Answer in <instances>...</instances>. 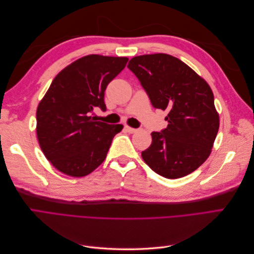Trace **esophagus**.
<instances>
[{"instance_id": "34e87169", "label": "esophagus", "mask_w": 254, "mask_h": 254, "mask_svg": "<svg viewBox=\"0 0 254 254\" xmlns=\"http://www.w3.org/2000/svg\"><path fill=\"white\" fill-rule=\"evenodd\" d=\"M125 130H126L127 132H129V133H134V132H136V129L131 128V127H129V126H125Z\"/></svg>"}]
</instances>
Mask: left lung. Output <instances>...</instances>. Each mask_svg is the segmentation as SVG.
I'll return each mask as SVG.
<instances>
[{"mask_svg": "<svg viewBox=\"0 0 254 254\" xmlns=\"http://www.w3.org/2000/svg\"><path fill=\"white\" fill-rule=\"evenodd\" d=\"M127 66L153 108L168 112L167 127L151 132V145L142 151L145 163L167 179L193 173L210 156L219 128L210 86L188 64L167 54L136 56Z\"/></svg>", "mask_w": 254, "mask_h": 254, "instance_id": "1", "label": "left lung"}]
</instances>
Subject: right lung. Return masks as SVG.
<instances>
[{
  "label": "right lung",
  "mask_w": 254,
  "mask_h": 254,
  "mask_svg": "<svg viewBox=\"0 0 254 254\" xmlns=\"http://www.w3.org/2000/svg\"><path fill=\"white\" fill-rule=\"evenodd\" d=\"M128 58L84 56L64 67L37 108L40 147L57 170L71 177L93 172L106 159L114 135L123 125L95 122V108L106 111L105 90Z\"/></svg>",
  "instance_id": "1"
}]
</instances>
